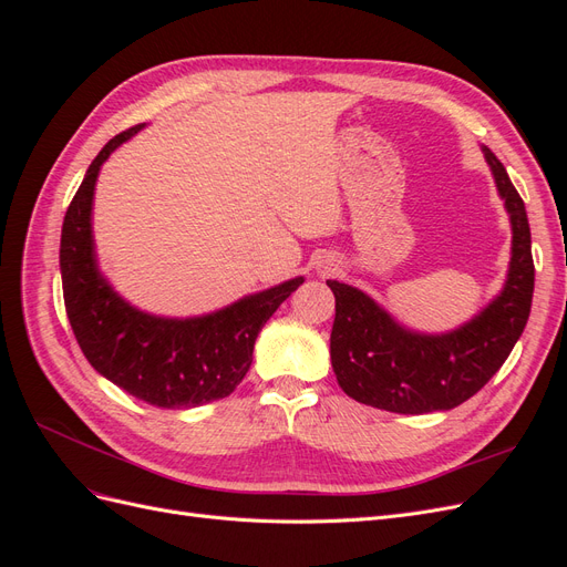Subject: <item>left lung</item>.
<instances>
[{
  "instance_id": "obj_1",
  "label": "left lung",
  "mask_w": 567,
  "mask_h": 567,
  "mask_svg": "<svg viewBox=\"0 0 567 567\" xmlns=\"http://www.w3.org/2000/svg\"><path fill=\"white\" fill-rule=\"evenodd\" d=\"M483 151L513 227L502 296L452 333L421 336L394 323L362 290L326 281L336 296L331 364L338 385L352 400L394 414L454 409L487 385L518 342L535 290L527 213L499 158Z\"/></svg>"
}]
</instances>
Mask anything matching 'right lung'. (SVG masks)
<instances>
[{
    "mask_svg": "<svg viewBox=\"0 0 567 567\" xmlns=\"http://www.w3.org/2000/svg\"><path fill=\"white\" fill-rule=\"evenodd\" d=\"M144 125L99 151L75 192L61 231L63 302L87 362L132 398L161 409H188L227 398L252 362L257 333L302 277L196 319H163L134 310L101 277L92 244V198L99 167Z\"/></svg>",
    "mask_w": 567,
    "mask_h": 567,
    "instance_id": "right-lung-1",
    "label": "right lung"
}]
</instances>
